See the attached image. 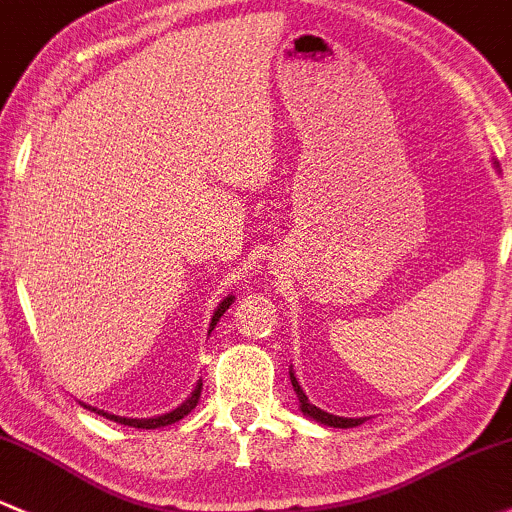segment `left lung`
Instances as JSON below:
<instances>
[{"instance_id": "8db88e82", "label": "left lung", "mask_w": 512, "mask_h": 512, "mask_svg": "<svg viewBox=\"0 0 512 512\" xmlns=\"http://www.w3.org/2000/svg\"><path fill=\"white\" fill-rule=\"evenodd\" d=\"M290 383H293L295 395H298V400H300L302 415H307L310 420L320 422V425H327V427H342V430H346V427H359L361 422H364V417H339V415H332V412L320 410L317 405H312L310 400H307L305 390L300 388V383H298V378H295L293 368H290Z\"/></svg>"}]
</instances>
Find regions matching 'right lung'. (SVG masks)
Returning a JSON list of instances; mask_svg holds the SVG:
<instances>
[{
    "label": "right lung",
    "instance_id": "obj_1",
    "mask_svg": "<svg viewBox=\"0 0 512 512\" xmlns=\"http://www.w3.org/2000/svg\"><path fill=\"white\" fill-rule=\"evenodd\" d=\"M232 302H234V295H227V298H224L222 302H219V305H217V310H214V315H212V322H210V332H212L214 327H217L219 317H222L224 312L229 310V305H232ZM200 393H202V381H197V383H195V390H192V393H190V398L185 400L183 405H178V408H175V410L166 412V415H156V417H141V420H136V417H119V415H109V412H104V410H97V408H92V405H85V403H82V408H87V410L97 412V415L107 417V420H114V422H119V425H126V427H139V430H158V427H166V425H173V422L183 420V417L188 415V412H190V410L195 408V405H197V400H200Z\"/></svg>",
    "mask_w": 512,
    "mask_h": 512
}]
</instances>
